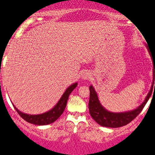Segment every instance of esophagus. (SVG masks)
<instances>
[{
	"instance_id": "esophagus-1",
	"label": "esophagus",
	"mask_w": 155,
	"mask_h": 155,
	"mask_svg": "<svg viewBox=\"0 0 155 155\" xmlns=\"http://www.w3.org/2000/svg\"><path fill=\"white\" fill-rule=\"evenodd\" d=\"M90 77H91V73L89 72V71H85L82 73V79H83V80H88Z\"/></svg>"
}]
</instances>
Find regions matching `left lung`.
<instances>
[{"label": "left lung", "mask_w": 155, "mask_h": 155, "mask_svg": "<svg viewBox=\"0 0 155 155\" xmlns=\"http://www.w3.org/2000/svg\"><path fill=\"white\" fill-rule=\"evenodd\" d=\"M150 52V51H149ZM153 80L150 90L146 96L143 104H141L138 107L134 110L124 111V112H111L107 110L106 108L103 107L99 99L97 92L95 91V88L92 85H91L90 89V99H89V112L91 116L92 117L99 125L106 127L117 128L125 126L136 118L139 113L142 111L143 107H145L146 104L149 100L150 97L152 94V91H155V82H154V73H155V57L153 58ZM155 88H153V85Z\"/></svg>", "instance_id": "1"}]
</instances>
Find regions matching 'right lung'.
<instances>
[{"label": "right lung", "instance_id": "add662e5", "mask_svg": "<svg viewBox=\"0 0 155 155\" xmlns=\"http://www.w3.org/2000/svg\"><path fill=\"white\" fill-rule=\"evenodd\" d=\"M77 83H74L69 86L68 88L66 89L64 94L62 95L60 100L58 101L57 104L51 108V110H48L46 112L42 113V114H29L24 113L18 110L17 108L15 107L14 104H12L16 110L17 111L21 118H23L25 121H27L28 123H32V124H35V125L38 126H43V125H48V124H51V123H54L56 119L62 114L64 112L65 107H66L67 102L68 99L69 95L71 93V91L77 87Z\"/></svg>", "mask_w": 155, "mask_h": 155}]
</instances>
